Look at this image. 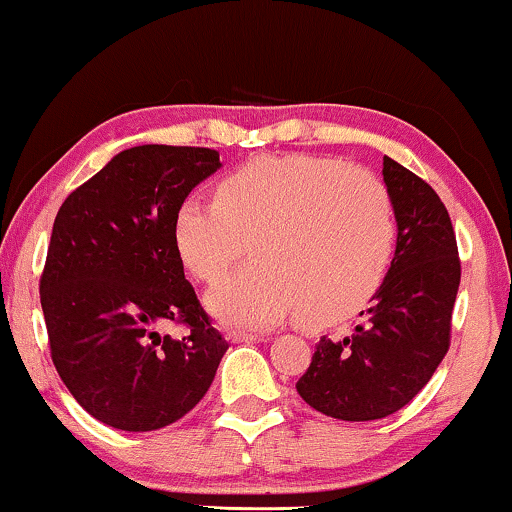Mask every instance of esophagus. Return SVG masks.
<instances>
[{"label":"esophagus","mask_w":512,"mask_h":512,"mask_svg":"<svg viewBox=\"0 0 512 512\" xmlns=\"http://www.w3.org/2000/svg\"><path fill=\"white\" fill-rule=\"evenodd\" d=\"M227 341L232 343H262L266 341L264 334H246V331H229Z\"/></svg>","instance_id":"obj_1"}]
</instances>
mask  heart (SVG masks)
Instances as JSON below:
<instances>
[{
    "label": "heart",
    "mask_w": 512,
    "mask_h": 512,
    "mask_svg": "<svg viewBox=\"0 0 512 512\" xmlns=\"http://www.w3.org/2000/svg\"><path fill=\"white\" fill-rule=\"evenodd\" d=\"M174 241L187 271L213 283L246 255L259 262L208 292L225 325L269 327L299 313L306 327L355 315L390 269L394 204L371 171L315 155H262L225 174L215 204L185 199Z\"/></svg>",
    "instance_id": "heart-1"
}]
</instances>
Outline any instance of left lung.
Instances as JSON below:
<instances>
[{"mask_svg": "<svg viewBox=\"0 0 512 512\" xmlns=\"http://www.w3.org/2000/svg\"><path fill=\"white\" fill-rule=\"evenodd\" d=\"M397 250L364 322L343 341L322 336L297 392L345 422L380 420L413 401L450 348L462 264L448 208L413 171L383 160Z\"/></svg>", "mask_w": 512, "mask_h": 512, "instance_id": "8db88e82", "label": "left lung"}]
</instances>
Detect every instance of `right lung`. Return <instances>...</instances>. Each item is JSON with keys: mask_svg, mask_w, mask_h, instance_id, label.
<instances>
[{"mask_svg": "<svg viewBox=\"0 0 512 512\" xmlns=\"http://www.w3.org/2000/svg\"><path fill=\"white\" fill-rule=\"evenodd\" d=\"M220 167L211 148L134 146L57 211L39 285L50 357L71 397L113 429L181 420L229 348L174 241L178 206ZM167 321L186 336L162 335Z\"/></svg>", "mask_w": 512, "mask_h": 512, "instance_id": "add662e5", "label": "right lung"}]
</instances>
